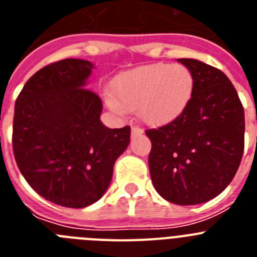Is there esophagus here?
<instances>
[{
    "label": "esophagus",
    "instance_id": "1",
    "mask_svg": "<svg viewBox=\"0 0 257 257\" xmlns=\"http://www.w3.org/2000/svg\"><path fill=\"white\" fill-rule=\"evenodd\" d=\"M143 133H144V130H143L142 127L135 126V124H134V126L131 127V135H133V136L140 135V134H143Z\"/></svg>",
    "mask_w": 257,
    "mask_h": 257
}]
</instances>
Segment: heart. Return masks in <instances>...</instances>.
Returning <instances> with one entry per match:
<instances>
[{"instance_id": "b5f03b06", "label": "heart", "mask_w": 257, "mask_h": 257, "mask_svg": "<svg viewBox=\"0 0 257 257\" xmlns=\"http://www.w3.org/2000/svg\"><path fill=\"white\" fill-rule=\"evenodd\" d=\"M193 91L194 77L189 68L157 63L119 74L113 85V94L106 95V101L117 112L138 109L143 121L162 126L183 114Z\"/></svg>"}]
</instances>
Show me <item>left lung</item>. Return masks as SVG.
Masks as SVG:
<instances>
[{"instance_id": "8db88e82", "label": "left lung", "mask_w": 257, "mask_h": 257, "mask_svg": "<svg viewBox=\"0 0 257 257\" xmlns=\"http://www.w3.org/2000/svg\"><path fill=\"white\" fill-rule=\"evenodd\" d=\"M179 61L194 77L192 100L176 119L145 134L156 190L189 206L215 198L234 178L244 149V110L221 70L196 59Z\"/></svg>"}]
</instances>
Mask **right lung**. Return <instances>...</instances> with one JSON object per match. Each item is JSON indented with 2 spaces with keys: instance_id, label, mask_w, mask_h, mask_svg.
Masks as SVG:
<instances>
[{
  "instance_id": "1",
  "label": "right lung",
  "mask_w": 257,
  "mask_h": 257,
  "mask_svg": "<svg viewBox=\"0 0 257 257\" xmlns=\"http://www.w3.org/2000/svg\"><path fill=\"white\" fill-rule=\"evenodd\" d=\"M94 64L64 59L27 81L15 101L13 151L20 172L41 197L82 208L103 197L131 128L100 121L101 99L85 88Z\"/></svg>"
}]
</instances>
